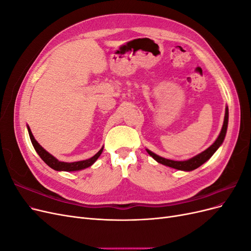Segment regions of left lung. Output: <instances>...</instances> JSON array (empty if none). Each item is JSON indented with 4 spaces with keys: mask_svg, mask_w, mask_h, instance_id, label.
I'll list each match as a JSON object with an SVG mask.
<instances>
[{
    "mask_svg": "<svg viewBox=\"0 0 251 251\" xmlns=\"http://www.w3.org/2000/svg\"><path fill=\"white\" fill-rule=\"evenodd\" d=\"M227 125H228V108L226 107L223 126H222L221 133H220L217 140L207 150H205L204 151H202V153L199 154V155H197V156H195V157H193L191 159H188V160H185V161H174V160H170V159H165V158H162L160 156H158V155L154 154L153 151H151L149 150H147V151L149 153V155L153 157L158 163H161L163 165L170 166V168L180 170V171H193V170H196V169H198L200 165H202L204 162H206L208 159L215 154V151L219 149V147L221 146L224 138H225V135H226Z\"/></svg>",
    "mask_w": 251,
    "mask_h": 251,
    "instance_id": "left-lung-1",
    "label": "left lung"
}]
</instances>
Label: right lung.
I'll use <instances>...</instances> for the list:
<instances>
[{
	"label": "right lung",
	"mask_w": 251,
	"mask_h": 251,
	"mask_svg": "<svg viewBox=\"0 0 251 251\" xmlns=\"http://www.w3.org/2000/svg\"><path fill=\"white\" fill-rule=\"evenodd\" d=\"M28 133L30 136V140L32 142V146L34 148V150L36 151V153L40 155V157L43 159V161L46 163L47 165H49L51 169L55 170V171H65V172H74V171H80L83 169H87L89 166L92 165L97 159L98 157L100 156V154L102 153V150L103 148L100 149V151H98L96 155H94L93 157H91L90 159H87V160H82V161H77V162H71V163H68V162H63V161H59L55 157H53L51 154H49L46 150H44L39 142H37L33 135L30 131V128L28 126Z\"/></svg>",
	"instance_id": "add662e5"
}]
</instances>
